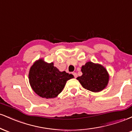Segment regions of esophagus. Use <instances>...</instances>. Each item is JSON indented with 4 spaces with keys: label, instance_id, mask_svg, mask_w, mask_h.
Returning a JSON list of instances; mask_svg holds the SVG:
<instances>
[{
    "label": "esophagus",
    "instance_id": "esophagus-1",
    "mask_svg": "<svg viewBox=\"0 0 132 132\" xmlns=\"http://www.w3.org/2000/svg\"><path fill=\"white\" fill-rule=\"evenodd\" d=\"M72 75H74V76H75V78H76L77 77H78V75H77L76 72H73V73H72Z\"/></svg>",
    "mask_w": 132,
    "mask_h": 132
}]
</instances>
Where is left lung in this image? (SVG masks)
I'll list each match as a JSON object with an SVG mask.
<instances>
[{"mask_svg":"<svg viewBox=\"0 0 132 132\" xmlns=\"http://www.w3.org/2000/svg\"><path fill=\"white\" fill-rule=\"evenodd\" d=\"M82 75L78 77L84 88L92 92H100L107 86L109 82V74L102 65L87 62L82 66Z\"/></svg>","mask_w":132,"mask_h":132,"instance_id":"1","label":"left lung"}]
</instances>
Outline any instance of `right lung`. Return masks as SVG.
<instances>
[{
  "label": "right lung",
  "mask_w": 132,
  "mask_h": 132,
  "mask_svg": "<svg viewBox=\"0 0 132 132\" xmlns=\"http://www.w3.org/2000/svg\"><path fill=\"white\" fill-rule=\"evenodd\" d=\"M28 76L34 92L46 99L56 97L61 92L66 81L74 78L73 75L65 71L60 72L53 63H47L42 59L33 64Z\"/></svg>",
  "instance_id": "obj_1"
}]
</instances>
